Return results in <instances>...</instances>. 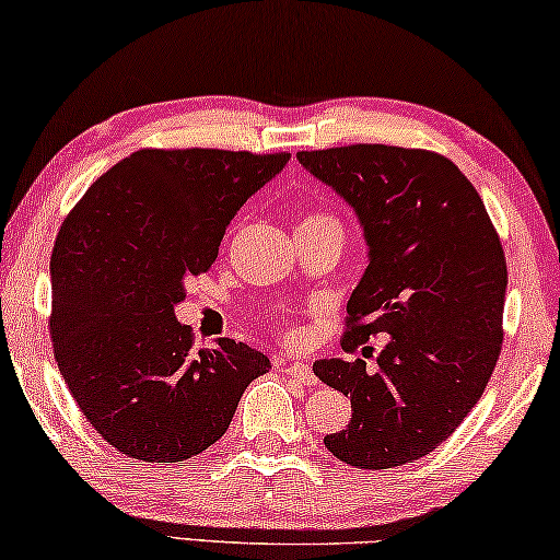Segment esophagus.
Segmentation results:
<instances>
[{
    "label": "esophagus",
    "mask_w": 560,
    "mask_h": 560,
    "mask_svg": "<svg viewBox=\"0 0 560 560\" xmlns=\"http://www.w3.org/2000/svg\"><path fill=\"white\" fill-rule=\"evenodd\" d=\"M280 364L285 366V372L290 374V377H295L298 382H301V385H308V387L318 385V377L313 374L308 362H290L288 364V359H280Z\"/></svg>",
    "instance_id": "esophagus-1"
}]
</instances>
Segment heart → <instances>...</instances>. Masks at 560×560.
<instances>
[{
  "mask_svg": "<svg viewBox=\"0 0 560 560\" xmlns=\"http://www.w3.org/2000/svg\"><path fill=\"white\" fill-rule=\"evenodd\" d=\"M301 226H339V224H336V221L328 219V217H318V213H308V217H305V219L301 221Z\"/></svg>",
  "mask_w": 560,
  "mask_h": 560,
  "instance_id": "obj_1",
  "label": "heart"
}]
</instances>
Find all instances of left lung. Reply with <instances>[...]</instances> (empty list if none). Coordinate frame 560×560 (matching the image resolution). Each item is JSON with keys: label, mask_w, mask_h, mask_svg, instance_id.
Returning a JSON list of instances; mask_svg holds the SVG:
<instances>
[{"label": "left lung", "mask_w": 560, "mask_h": 560, "mask_svg": "<svg viewBox=\"0 0 560 560\" xmlns=\"http://www.w3.org/2000/svg\"><path fill=\"white\" fill-rule=\"evenodd\" d=\"M357 213L366 270L347 303L343 351L387 336L377 372L318 359L351 423L324 443L357 469H393L441 446L479 402L502 347L508 265L485 201L448 158L389 144L298 152Z\"/></svg>", "instance_id": "left-lung-1"}]
</instances>
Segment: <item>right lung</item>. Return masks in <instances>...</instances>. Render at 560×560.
Here are the masks:
<instances>
[{"label":"right lung","mask_w":560,"mask_h":560,"mask_svg":"<svg viewBox=\"0 0 560 560\" xmlns=\"http://www.w3.org/2000/svg\"><path fill=\"white\" fill-rule=\"evenodd\" d=\"M290 152L140 150L106 171L60 226L50 257L58 370L96 433L140 462L217 443L244 389L270 372L234 339L194 349L175 318L186 278L217 262L236 211Z\"/></svg>","instance_id":"1"}]
</instances>
